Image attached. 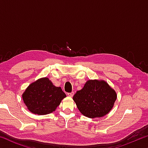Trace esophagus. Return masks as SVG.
I'll return each instance as SVG.
<instances>
[{
  "instance_id": "34e87169",
  "label": "esophagus",
  "mask_w": 148,
  "mask_h": 148,
  "mask_svg": "<svg viewBox=\"0 0 148 148\" xmlns=\"http://www.w3.org/2000/svg\"><path fill=\"white\" fill-rule=\"evenodd\" d=\"M68 96H69V97H72L74 96V92H69L68 94Z\"/></svg>"
}]
</instances>
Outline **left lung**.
I'll return each mask as SVG.
<instances>
[{
	"instance_id": "1",
	"label": "left lung",
	"mask_w": 148,
	"mask_h": 148,
	"mask_svg": "<svg viewBox=\"0 0 148 148\" xmlns=\"http://www.w3.org/2000/svg\"><path fill=\"white\" fill-rule=\"evenodd\" d=\"M117 94L104 80L89 79L74 95L79 111L89 118L106 116L114 107Z\"/></svg>"
}]
</instances>
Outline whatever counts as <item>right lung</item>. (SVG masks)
<instances>
[{
	"instance_id": "1",
	"label": "right lung",
	"mask_w": 148,
	"mask_h": 148,
	"mask_svg": "<svg viewBox=\"0 0 148 148\" xmlns=\"http://www.w3.org/2000/svg\"><path fill=\"white\" fill-rule=\"evenodd\" d=\"M66 97L61 87L55 86L47 77L32 82L22 95L27 109L37 115H46L56 111Z\"/></svg>"
}]
</instances>
